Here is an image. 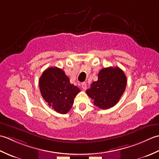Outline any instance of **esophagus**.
<instances>
[{
    "label": "esophagus",
    "instance_id": "1",
    "mask_svg": "<svg viewBox=\"0 0 159 159\" xmlns=\"http://www.w3.org/2000/svg\"><path fill=\"white\" fill-rule=\"evenodd\" d=\"M81 87H82V88H83L84 90H85V89H87V84H86V83H85V82L82 83H81Z\"/></svg>",
    "mask_w": 159,
    "mask_h": 159
}]
</instances>
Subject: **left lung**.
I'll use <instances>...</instances> for the list:
<instances>
[{
  "instance_id": "obj_1",
  "label": "left lung",
  "mask_w": 159,
  "mask_h": 159,
  "mask_svg": "<svg viewBox=\"0 0 159 159\" xmlns=\"http://www.w3.org/2000/svg\"><path fill=\"white\" fill-rule=\"evenodd\" d=\"M98 79L91 85L86 93L100 109H110L119 102L126 87L125 74L118 67L103 68L98 73Z\"/></svg>"
}]
</instances>
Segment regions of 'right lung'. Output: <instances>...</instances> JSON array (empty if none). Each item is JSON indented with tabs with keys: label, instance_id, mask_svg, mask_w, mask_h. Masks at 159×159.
Listing matches in <instances>:
<instances>
[{
	"label": "right lung",
	"instance_id": "right-lung-1",
	"mask_svg": "<svg viewBox=\"0 0 159 159\" xmlns=\"http://www.w3.org/2000/svg\"><path fill=\"white\" fill-rule=\"evenodd\" d=\"M39 86L43 98L57 113L66 114L71 109L74 98L80 90L73 84L64 71L57 67L47 68L39 78Z\"/></svg>",
	"mask_w": 159,
	"mask_h": 159
}]
</instances>
